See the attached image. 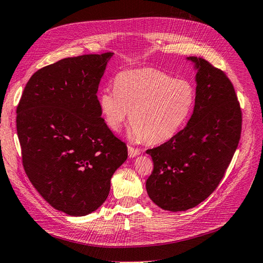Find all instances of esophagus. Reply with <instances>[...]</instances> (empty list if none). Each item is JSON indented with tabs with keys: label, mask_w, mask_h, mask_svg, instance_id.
<instances>
[{
	"label": "esophagus",
	"mask_w": 263,
	"mask_h": 263,
	"mask_svg": "<svg viewBox=\"0 0 263 263\" xmlns=\"http://www.w3.org/2000/svg\"><path fill=\"white\" fill-rule=\"evenodd\" d=\"M128 152H129V156L130 158H133L135 156H138L140 154V149L134 148L132 146H128Z\"/></svg>",
	"instance_id": "34e87169"
}]
</instances>
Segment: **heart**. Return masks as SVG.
<instances>
[{"instance_id": "1", "label": "heart", "mask_w": 263, "mask_h": 263, "mask_svg": "<svg viewBox=\"0 0 263 263\" xmlns=\"http://www.w3.org/2000/svg\"><path fill=\"white\" fill-rule=\"evenodd\" d=\"M196 90L187 81L174 80L155 69L121 72L115 89L100 92L98 103L104 121L118 132L129 115V138L141 143H162L178 133L189 119Z\"/></svg>"}]
</instances>
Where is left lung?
<instances>
[{"instance_id": "8db88e82", "label": "left lung", "mask_w": 263, "mask_h": 263, "mask_svg": "<svg viewBox=\"0 0 263 263\" xmlns=\"http://www.w3.org/2000/svg\"><path fill=\"white\" fill-rule=\"evenodd\" d=\"M194 64L196 101L185 128L147 149L154 169L146 180L151 200L172 212L197 206L222 180L241 132V110L232 82L204 59Z\"/></svg>"}]
</instances>
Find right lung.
Listing matches in <instances>:
<instances>
[{
	"instance_id": "add662e5",
	"label": "right lung",
	"mask_w": 263,
	"mask_h": 263,
	"mask_svg": "<svg viewBox=\"0 0 263 263\" xmlns=\"http://www.w3.org/2000/svg\"><path fill=\"white\" fill-rule=\"evenodd\" d=\"M112 55L84 54L42 67L16 110L26 175L50 205L71 216L103 204L112 175L128 158L125 143L101 118L96 95Z\"/></svg>"
}]
</instances>
